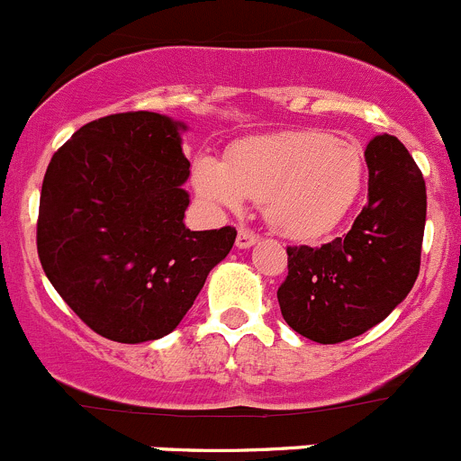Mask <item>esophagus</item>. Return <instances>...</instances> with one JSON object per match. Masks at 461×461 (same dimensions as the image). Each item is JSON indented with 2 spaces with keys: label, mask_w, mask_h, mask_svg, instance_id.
I'll list each match as a JSON object with an SVG mask.
<instances>
[{
  "label": "esophagus",
  "mask_w": 461,
  "mask_h": 461,
  "mask_svg": "<svg viewBox=\"0 0 461 461\" xmlns=\"http://www.w3.org/2000/svg\"><path fill=\"white\" fill-rule=\"evenodd\" d=\"M258 240L259 237L255 235V232H250V230H246V229H240V232H237V249H241V250H246V249H250V246H255L258 244Z\"/></svg>",
  "instance_id": "1"
}]
</instances>
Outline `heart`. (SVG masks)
<instances>
[{"label": "heart", "instance_id": "b5f03b06", "mask_svg": "<svg viewBox=\"0 0 461 461\" xmlns=\"http://www.w3.org/2000/svg\"><path fill=\"white\" fill-rule=\"evenodd\" d=\"M199 197L224 211H241L246 197L264 202L279 235L311 241L333 232L357 203L366 182V158L357 141L324 131H277L246 137L229 164L211 153L191 168Z\"/></svg>", "mask_w": 461, "mask_h": 461}]
</instances>
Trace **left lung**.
Here are the masks:
<instances>
[{
    "instance_id": "1",
    "label": "left lung",
    "mask_w": 461,
    "mask_h": 461,
    "mask_svg": "<svg viewBox=\"0 0 461 461\" xmlns=\"http://www.w3.org/2000/svg\"><path fill=\"white\" fill-rule=\"evenodd\" d=\"M368 203L350 230L320 249H288L277 302L293 330L337 344L386 320L420 273L426 184L406 146L377 135L366 146Z\"/></svg>"
}]
</instances>
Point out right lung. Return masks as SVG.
Segmentation results:
<instances>
[{"label":"right lung","mask_w":461,"mask_h":461,"mask_svg":"<svg viewBox=\"0 0 461 461\" xmlns=\"http://www.w3.org/2000/svg\"><path fill=\"white\" fill-rule=\"evenodd\" d=\"M184 122L159 113L108 115L82 126L41 184L37 253L79 320L120 344L173 333L237 230L184 224L191 161Z\"/></svg>","instance_id":"1"}]
</instances>
